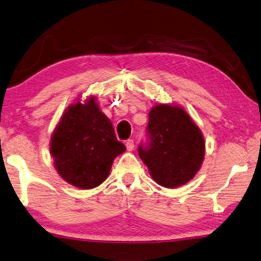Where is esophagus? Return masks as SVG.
I'll return each mask as SVG.
<instances>
[{"label": "esophagus", "mask_w": 261, "mask_h": 261, "mask_svg": "<svg viewBox=\"0 0 261 261\" xmlns=\"http://www.w3.org/2000/svg\"><path fill=\"white\" fill-rule=\"evenodd\" d=\"M125 145L127 147V151H132L133 149H134V141H133V140H127L125 142Z\"/></svg>", "instance_id": "34e87169"}]
</instances>
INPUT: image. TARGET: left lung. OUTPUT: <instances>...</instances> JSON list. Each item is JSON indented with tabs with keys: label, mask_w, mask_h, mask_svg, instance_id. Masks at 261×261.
I'll return each instance as SVG.
<instances>
[{
	"label": "left lung",
	"mask_w": 261,
	"mask_h": 261,
	"mask_svg": "<svg viewBox=\"0 0 261 261\" xmlns=\"http://www.w3.org/2000/svg\"><path fill=\"white\" fill-rule=\"evenodd\" d=\"M146 136L139 155L159 185L174 189L198 173L204 158V139L184 109L169 105L152 108Z\"/></svg>",
	"instance_id": "8db88e82"
}]
</instances>
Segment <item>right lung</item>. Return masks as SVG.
Masks as SVG:
<instances>
[{
	"label": "right lung",
	"mask_w": 261,
	"mask_h": 261,
	"mask_svg": "<svg viewBox=\"0 0 261 261\" xmlns=\"http://www.w3.org/2000/svg\"><path fill=\"white\" fill-rule=\"evenodd\" d=\"M50 146L59 175L82 190L103 183L114 159L126 151L94 96L84 105L77 101L68 107L53 132Z\"/></svg>",
	"instance_id": "add662e5"
}]
</instances>
